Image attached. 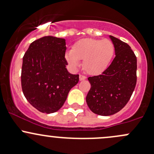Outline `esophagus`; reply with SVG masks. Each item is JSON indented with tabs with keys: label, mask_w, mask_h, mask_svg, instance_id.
Here are the masks:
<instances>
[{
	"label": "esophagus",
	"mask_w": 154,
	"mask_h": 154,
	"mask_svg": "<svg viewBox=\"0 0 154 154\" xmlns=\"http://www.w3.org/2000/svg\"><path fill=\"white\" fill-rule=\"evenodd\" d=\"M86 77L85 75H82V74H81L80 75H79V79H80V81H83V80H84V79H86Z\"/></svg>",
	"instance_id": "1"
}]
</instances>
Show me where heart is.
<instances>
[{"mask_svg":"<svg viewBox=\"0 0 154 154\" xmlns=\"http://www.w3.org/2000/svg\"><path fill=\"white\" fill-rule=\"evenodd\" d=\"M114 53L115 47L109 39L86 38L77 41L72 50L66 52L65 59L74 68L79 67L80 60L84 59V70L90 74H97L108 67Z\"/></svg>","mask_w":154,"mask_h":154,"instance_id":"heart-1","label":"heart"}]
</instances>
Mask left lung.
Wrapping results in <instances>:
<instances>
[{
  "mask_svg": "<svg viewBox=\"0 0 154 154\" xmlns=\"http://www.w3.org/2000/svg\"><path fill=\"white\" fill-rule=\"evenodd\" d=\"M115 57L100 75L89 77L91 88L86 97L89 108L102 116L114 115L126 105L137 84V57L128 44L109 36Z\"/></svg>",
  "mask_w": 154,
  "mask_h": 154,
  "instance_id": "1",
  "label": "left lung"
}]
</instances>
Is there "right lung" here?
<instances>
[{"mask_svg":"<svg viewBox=\"0 0 154 154\" xmlns=\"http://www.w3.org/2000/svg\"><path fill=\"white\" fill-rule=\"evenodd\" d=\"M65 39L52 36L31 42L23 58L21 86L28 101L42 113L57 112L79 81L66 68Z\"/></svg>","mask_w":154,"mask_h":154,"instance_id":"obj_1","label":"right lung"}]
</instances>
